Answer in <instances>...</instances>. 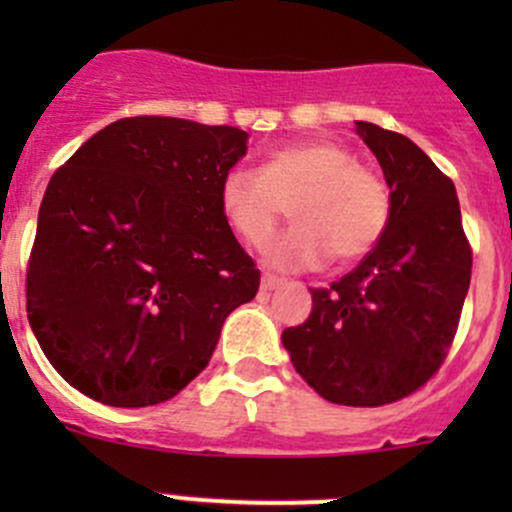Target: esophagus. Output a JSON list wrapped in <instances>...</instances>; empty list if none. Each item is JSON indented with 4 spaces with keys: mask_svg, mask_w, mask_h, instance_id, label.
Wrapping results in <instances>:
<instances>
[{
    "mask_svg": "<svg viewBox=\"0 0 512 512\" xmlns=\"http://www.w3.org/2000/svg\"><path fill=\"white\" fill-rule=\"evenodd\" d=\"M282 277H277V275H270V272H265V275H262V289H275V287H280L282 285Z\"/></svg>",
    "mask_w": 512,
    "mask_h": 512,
    "instance_id": "34e87169",
    "label": "esophagus"
}]
</instances>
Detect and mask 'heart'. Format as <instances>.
<instances>
[{
	"label": "heart",
	"mask_w": 512,
	"mask_h": 512,
	"mask_svg": "<svg viewBox=\"0 0 512 512\" xmlns=\"http://www.w3.org/2000/svg\"><path fill=\"white\" fill-rule=\"evenodd\" d=\"M292 203L285 235L272 240L265 260L285 272L354 262L369 255L391 220V190L352 148L329 138L277 146L260 170L235 165L220 183V210L247 245H265Z\"/></svg>",
	"instance_id": "heart-1"
}]
</instances>
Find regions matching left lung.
I'll return each instance as SVG.
<instances>
[{
    "label": "left lung",
    "mask_w": 512,
    "mask_h": 512,
    "mask_svg": "<svg viewBox=\"0 0 512 512\" xmlns=\"http://www.w3.org/2000/svg\"><path fill=\"white\" fill-rule=\"evenodd\" d=\"M391 190L379 245L339 282L312 289V314L282 332L297 374L322 399L384 406L421 389L448 356L473 252L456 185L406 136L356 121Z\"/></svg>",
    "instance_id": "1"
}]
</instances>
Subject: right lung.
I'll return each mask as SVG.
<instances>
[{"mask_svg":"<svg viewBox=\"0 0 512 512\" xmlns=\"http://www.w3.org/2000/svg\"><path fill=\"white\" fill-rule=\"evenodd\" d=\"M247 133L168 116L101 128L46 185L27 267L41 352L121 409L173 399L208 366L260 270L220 210Z\"/></svg>","mask_w":512,"mask_h":512,"instance_id":"right-lung-1","label":"right lung"}]
</instances>
